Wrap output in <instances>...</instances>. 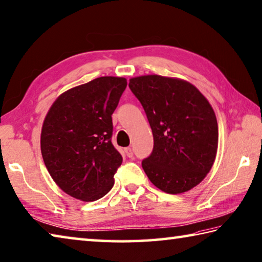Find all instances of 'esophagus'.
Listing matches in <instances>:
<instances>
[{
	"label": "esophagus",
	"mask_w": 262,
	"mask_h": 262,
	"mask_svg": "<svg viewBox=\"0 0 262 262\" xmlns=\"http://www.w3.org/2000/svg\"><path fill=\"white\" fill-rule=\"evenodd\" d=\"M125 152H126V156L127 157H129V158H132L133 157V150H132V147H125Z\"/></svg>",
	"instance_id": "obj_1"
}]
</instances>
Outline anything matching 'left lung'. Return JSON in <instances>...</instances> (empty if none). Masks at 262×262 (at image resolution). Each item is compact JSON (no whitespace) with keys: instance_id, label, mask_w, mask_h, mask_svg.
<instances>
[{"instance_id":"left-lung-1","label":"left lung","mask_w":262,"mask_h":262,"mask_svg":"<svg viewBox=\"0 0 262 262\" xmlns=\"http://www.w3.org/2000/svg\"><path fill=\"white\" fill-rule=\"evenodd\" d=\"M154 135L152 154L142 161L147 178L161 191L178 194L205 179L217 151L213 107L188 81L151 74L132 78Z\"/></svg>"}]
</instances>
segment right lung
Instances as JSON below:
<instances>
[{
  "label": "right lung",
  "instance_id": "right-lung-1",
  "mask_svg": "<svg viewBox=\"0 0 262 262\" xmlns=\"http://www.w3.org/2000/svg\"><path fill=\"white\" fill-rule=\"evenodd\" d=\"M127 80L101 77L66 90L49 108L41 154L55 183L70 196L94 202L110 191L122 157L111 142L112 113Z\"/></svg>",
  "mask_w": 262,
  "mask_h": 262
}]
</instances>
